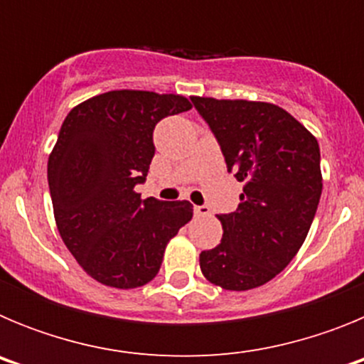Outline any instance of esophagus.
Listing matches in <instances>:
<instances>
[{
	"label": "esophagus",
	"mask_w": 364,
	"mask_h": 364,
	"mask_svg": "<svg viewBox=\"0 0 364 364\" xmlns=\"http://www.w3.org/2000/svg\"><path fill=\"white\" fill-rule=\"evenodd\" d=\"M195 215H197V217H210V205H195Z\"/></svg>",
	"instance_id": "esophagus-1"
}]
</instances>
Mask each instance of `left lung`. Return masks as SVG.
<instances>
[{
  "instance_id": "1",
  "label": "left lung",
  "mask_w": 364,
  "mask_h": 364,
  "mask_svg": "<svg viewBox=\"0 0 364 364\" xmlns=\"http://www.w3.org/2000/svg\"><path fill=\"white\" fill-rule=\"evenodd\" d=\"M244 182L237 211L218 215L222 240L200 253L204 277L224 290L266 284L297 255L323 191L317 138L268 102L191 96Z\"/></svg>"
}]
</instances>
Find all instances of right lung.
<instances>
[{
  "label": "right lung",
  "instance_id": "obj_1",
  "mask_svg": "<svg viewBox=\"0 0 364 364\" xmlns=\"http://www.w3.org/2000/svg\"><path fill=\"white\" fill-rule=\"evenodd\" d=\"M191 109L180 95L109 91L70 109L49 154L54 220L67 250L95 281L133 290L153 281L167 242L193 217L188 200H142L153 129Z\"/></svg>",
  "mask_w": 364,
  "mask_h": 364
}]
</instances>
